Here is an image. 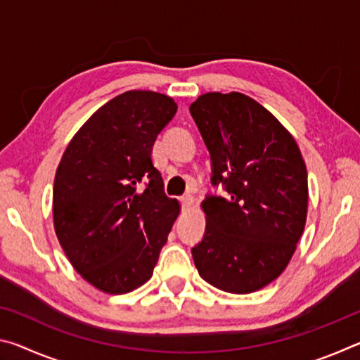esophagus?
Masks as SVG:
<instances>
[{
	"label": "esophagus",
	"mask_w": 360,
	"mask_h": 360,
	"mask_svg": "<svg viewBox=\"0 0 360 360\" xmlns=\"http://www.w3.org/2000/svg\"><path fill=\"white\" fill-rule=\"evenodd\" d=\"M179 200H181V203H182V208H184V210L191 208L192 203H193V197H192V195H182V197H181Z\"/></svg>",
	"instance_id": "obj_1"
}]
</instances>
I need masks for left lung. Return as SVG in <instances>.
<instances>
[{"label":"left lung","mask_w":360,"mask_h":360,"mask_svg":"<svg viewBox=\"0 0 360 360\" xmlns=\"http://www.w3.org/2000/svg\"><path fill=\"white\" fill-rule=\"evenodd\" d=\"M191 114L211 155L206 229L192 248L206 283L230 294H249L276 279L303 233L308 174L300 149L270 111L249 96L211 92Z\"/></svg>","instance_id":"left-lung-1"}]
</instances>
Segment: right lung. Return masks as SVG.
<instances>
[{
    "label": "right lung",
    "mask_w": 360,
    "mask_h": 360,
    "mask_svg": "<svg viewBox=\"0 0 360 360\" xmlns=\"http://www.w3.org/2000/svg\"><path fill=\"white\" fill-rule=\"evenodd\" d=\"M173 98L129 90L92 114L71 139L53 181V227L85 281L127 294L152 276L179 214L152 163Z\"/></svg>",
    "instance_id": "1"
}]
</instances>
